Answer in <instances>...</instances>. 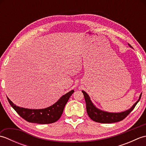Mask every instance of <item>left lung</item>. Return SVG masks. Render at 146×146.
Wrapping results in <instances>:
<instances>
[{
    "mask_svg": "<svg viewBox=\"0 0 146 146\" xmlns=\"http://www.w3.org/2000/svg\"><path fill=\"white\" fill-rule=\"evenodd\" d=\"M129 45L131 47V46L129 44ZM82 93L83 94V95H84L86 102V111H87V113L90 118L96 122L103 123L117 122L124 119L135 108V105H137L139 101L140 100L142 95L141 94L140 95V97H139V100L133 105V106L130 108V109L120 113H111L107 112V111H102L100 110V109H98V108H97L94 104H93L88 95L86 94L85 91H82Z\"/></svg>",
    "mask_w": 146,
    "mask_h": 146,
    "instance_id": "8db88e82",
    "label": "left lung"
}]
</instances>
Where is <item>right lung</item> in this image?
I'll list each match as a JSON object with an SVG mask.
<instances>
[{"instance_id": "obj_1", "label": "right lung", "mask_w": 146, "mask_h": 146, "mask_svg": "<svg viewBox=\"0 0 146 146\" xmlns=\"http://www.w3.org/2000/svg\"><path fill=\"white\" fill-rule=\"evenodd\" d=\"M73 92V90L62 96L54 104L43 109H29L19 107L14 104L8 97L7 98L12 107L24 120L31 123L48 124L56 122L61 117L65 105Z\"/></svg>"}]
</instances>
